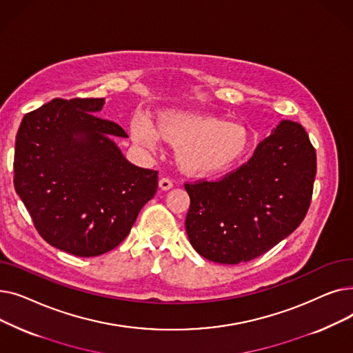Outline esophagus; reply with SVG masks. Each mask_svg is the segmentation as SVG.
Wrapping results in <instances>:
<instances>
[{"label":"esophagus","mask_w":353,"mask_h":353,"mask_svg":"<svg viewBox=\"0 0 353 353\" xmlns=\"http://www.w3.org/2000/svg\"><path fill=\"white\" fill-rule=\"evenodd\" d=\"M159 188L161 190H170L173 188V181L169 177H161L159 180Z\"/></svg>","instance_id":"34e87169"}]
</instances>
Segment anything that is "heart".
Here are the masks:
<instances>
[{"mask_svg":"<svg viewBox=\"0 0 353 353\" xmlns=\"http://www.w3.org/2000/svg\"><path fill=\"white\" fill-rule=\"evenodd\" d=\"M130 134L137 145L148 152L157 150L159 140L177 147L179 165L196 176H210L230 169L249 147V134L242 125L184 111H161L152 125L143 119H133Z\"/></svg>","mask_w":353,"mask_h":353,"instance_id":"1","label":"heart"}]
</instances>
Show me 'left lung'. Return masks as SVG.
<instances>
[{
  "mask_svg": "<svg viewBox=\"0 0 353 353\" xmlns=\"http://www.w3.org/2000/svg\"><path fill=\"white\" fill-rule=\"evenodd\" d=\"M316 176V152L305 128L283 120L248 163L219 180L184 183L186 232L208 261L237 265L276 246L302 223Z\"/></svg>",
  "mask_w": 353,
  "mask_h": 353,
  "instance_id": "8db88e82",
  "label": "left lung"
}]
</instances>
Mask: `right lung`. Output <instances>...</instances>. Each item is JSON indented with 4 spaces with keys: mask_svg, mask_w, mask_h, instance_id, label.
Instances as JSON below:
<instances>
[{
    "mask_svg": "<svg viewBox=\"0 0 353 353\" xmlns=\"http://www.w3.org/2000/svg\"><path fill=\"white\" fill-rule=\"evenodd\" d=\"M104 99H54L18 128L14 188L46 242L79 257L119 246L157 192V170L125 160L111 137H128L96 116Z\"/></svg>",
    "mask_w": 353,
    "mask_h": 353,
    "instance_id": "1",
    "label": "right lung"
}]
</instances>
